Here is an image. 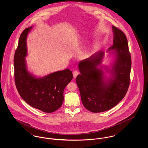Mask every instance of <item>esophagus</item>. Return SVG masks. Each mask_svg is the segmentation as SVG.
Instances as JSON below:
<instances>
[{
	"instance_id": "esophagus-1",
	"label": "esophagus",
	"mask_w": 148,
	"mask_h": 148,
	"mask_svg": "<svg viewBox=\"0 0 148 148\" xmlns=\"http://www.w3.org/2000/svg\"><path fill=\"white\" fill-rule=\"evenodd\" d=\"M73 77H74V78H75V77H77V75L79 74V72H78L77 71H74L73 73Z\"/></svg>"
}]
</instances>
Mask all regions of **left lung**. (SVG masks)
Returning a JSON list of instances; mask_svg holds the SVG:
<instances>
[{
  "label": "left lung",
  "instance_id": "1",
  "mask_svg": "<svg viewBox=\"0 0 148 148\" xmlns=\"http://www.w3.org/2000/svg\"><path fill=\"white\" fill-rule=\"evenodd\" d=\"M113 45L107 52L114 56L110 66L103 68L104 53L99 51L78 64L80 74L76 77L82 101L85 108L92 113L107 111L124 98L130 84L131 56L125 34L112 26ZM110 77H107L103 71Z\"/></svg>",
  "mask_w": 148,
  "mask_h": 148
}]
</instances>
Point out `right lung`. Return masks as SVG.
Segmentation results:
<instances>
[{
    "label": "right lung",
    "instance_id": "1",
    "mask_svg": "<svg viewBox=\"0 0 148 148\" xmlns=\"http://www.w3.org/2000/svg\"><path fill=\"white\" fill-rule=\"evenodd\" d=\"M33 27L26 28L19 38L14 54L15 83L19 94L29 105L45 113L56 111L63 104L64 90L73 79L69 69L37 77L27 69V39Z\"/></svg>",
    "mask_w": 148,
    "mask_h": 148
}]
</instances>
